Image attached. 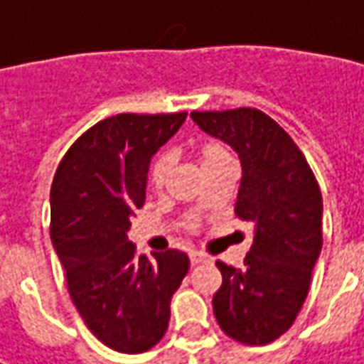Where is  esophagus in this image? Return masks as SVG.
<instances>
[{
  "label": "esophagus",
  "instance_id": "1",
  "mask_svg": "<svg viewBox=\"0 0 364 364\" xmlns=\"http://www.w3.org/2000/svg\"><path fill=\"white\" fill-rule=\"evenodd\" d=\"M189 262H191V266H198V264L205 262V255L202 251H189Z\"/></svg>",
  "mask_w": 364,
  "mask_h": 364
}]
</instances>
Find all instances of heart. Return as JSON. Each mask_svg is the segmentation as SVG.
<instances>
[{
  "label": "heart",
  "mask_w": 364,
  "mask_h": 364,
  "mask_svg": "<svg viewBox=\"0 0 364 364\" xmlns=\"http://www.w3.org/2000/svg\"><path fill=\"white\" fill-rule=\"evenodd\" d=\"M196 156H198V162H200L202 171L208 168V166H212V164H218V162L230 159L228 150H226L223 144H218V141H203V144H200L198 150H196ZM168 171H171V154H159L152 161L150 168H148V185L152 189H156V191L162 189ZM187 226L189 228H196V223H189Z\"/></svg>",
  "instance_id": "1"
}]
</instances>
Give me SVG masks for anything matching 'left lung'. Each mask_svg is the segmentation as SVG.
I'll list each match as a JSON object with an SVG mask.
<instances>
[{
  "mask_svg": "<svg viewBox=\"0 0 364 364\" xmlns=\"http://www.w3.org/2000/svg\"><path fill=\"white\" fill-rule=\"evenodd\" d=\"M205 134L241 159L237 218L255 226L241 269L216 262L223 284L212 299L228 338L262 346L280 338L303 307L321 251L323 202L309 162L289 134L257 109L193 111Z\"/></svg>",
  "mask_w": 364,
  "mask_h": 364,
  "instance_id": "1",
  "label": "left lung"
}]
</instances>
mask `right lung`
<instances>
[{"mask_svg":"<svg viewBox=\"0 0 364 364\" xmlns=\"http://www.w3.org/2000/svg\"><path fill=\"white\" fill-rule=\"evenodd\" d=\"M187 113L102 119L72 144L51 185V241L75 309L98 340L125 354L150 350L168 328L171 299L189 257L138 255L127 230L146 202L152 156Z\"/></svg>","mask_w":364,"mask_h":364,"instance_id":"1","label":"right lung"}]
</instances>
